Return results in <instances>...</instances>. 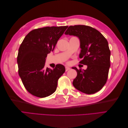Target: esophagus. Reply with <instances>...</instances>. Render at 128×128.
<instances>
[{"label":"esophagus","instance_id":"34e87169","mask_svg":"<svg viewBox=\"0 0 128 128\" xmlns=\"http://www.w3.org/2000/svg\"><path fill=\"white\" fill-rule=\"evenodd\" d=\"M66 72H67L68 70H70V68H69V67H66Z\"/></svg>","mask_w":128,"mask_h":128}]
</instances>
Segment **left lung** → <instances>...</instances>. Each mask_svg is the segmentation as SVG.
I'll return each instance as SVG.
<instances>
[{"label":"left lung","instance_id":"1","mask_svg":"<svg viewBox=\"0 0 128 128\" xmlns=\"http://www.w3.org/2000/svg\"><path fill=\"white\" fill-rule=\"evenodd\" d=\"M65 34L76 36L80 42V62L86 70L77 69L72 84L77 90L91 94L100 91L107 82L110 67V51L107 40L99 31L84 25L70 26Z\"/></svg>","mask_w":128,"mask_h":128}]
</instances>
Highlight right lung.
Returning <instances> with one entry per match:
<instances>
[{
  "label": "right lung",
  "mask_w": 128,
  "mask_h": 128,
  "mask_svg": "<svg viewBox=\"0 0 128 128\" xmlns=\"http://www.w3.org/2000/svg\"><path fill=\"white\" fill-rule=\"evenodd\" d=\"M68 26H46L33 30L25 37L18 49V75L26 90L40 98L51 95L58 80L65 72L62 64L45 68L46 58L53 51Z\"/></svg>",
  "instance_id": "1"
}]
</instances>
